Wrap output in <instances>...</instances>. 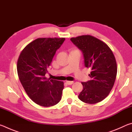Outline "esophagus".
Instances as JSON below:
<instances>
[{
	"label": "esophagus",
	"instance_id": "obj_1",
	"mask_svg": "<svg viewBox=\"0 0 132 132\" xmlns=\"http://www.w3.org/2000/svg\"><path fill=\"white\" fill-rule=\"evenodd\" d=\"M66 83L68 85H71L72 84L74 83V81H66Z\"/></svg>",
	"mask_w": 132,
	"mask_h": 132
}]
</instances>
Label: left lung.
<instances>
[{"instance_id": "left-lung-1", "label": "left lung", "mask_w": 132, "mask_h": 132, "mask_svg": "<svg viewBox=\"0 0 132 132\" xmlns=\"http://www.w3.org/2000/svg\"><path fill=\"white\" fill-rule=\"evenodd\" d=\"M81 51L84 65L91 69L90 81L82 82L83 88L79 98L87 104L101 102L109 95L117 74V64L112 51L107 45L90 35L70 38Z\"/></svg>"}]
</instances>
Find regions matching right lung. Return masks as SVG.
Wrapping results in <instances>:
<instances>
[{"label": "right lung", "instance_id": "obj_1", "mask_svg": "<svg viewBox=\"0 0 132 132\" xmlns=\"http://www.w3.org/2000/svg\"><path fill=\"white\" fill-rule=\"evenodd\" d=\"M64 38H39L28 44L17 61L18 76L28 97L40 106L49 107L61 101L63 81L48 79L47 69Z\"/></svg>", "mask_w": 132, "mask_h": 132}]
</instances>
